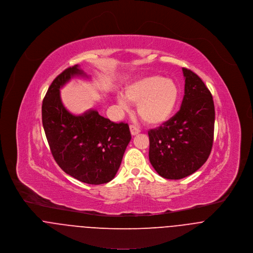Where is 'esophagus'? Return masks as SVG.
Returning <instances> with one entry per match:
<instances>
[{"label": "esophagus", "instance_id": "34e87169", "mask_svg": "<svg viewBox=\"0 0 253 253\" xmlns=\"http://www.w3.org/2000/svg\"><path fill=\"white\" fill-rule=\"evenodd\" d=\"M130 132H131L132 136H135V135H137V134L140 133V130H139V128H137L135 125H130Z\"/></svg>", "mask_w": 253, "mask_h": 253}]
</instances>
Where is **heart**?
<instances>
[{
    "label": "heart",
    "mask_w": 253,
    "mask_h": 253,
    "mask_svg": "<svg viewBox=\"0 0 253 253\" xmlns=\"http://www.w3.org/2000/svg\"><path fill=\"white\" fill-rule=\"evenodd\" d=\"M125 98L137 104L139 116L150 125H160L172 115L179 100L177 84L160 75H150L139 78L125 90ZM118 103L127 109L128 102L121 96Z\"/></svg>",
    "instance_id": "b5f03b06"
}]
</instances>
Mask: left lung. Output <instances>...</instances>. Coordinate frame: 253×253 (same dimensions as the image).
I'll use <instances>...</instances> for the list:
<instances>
[{"label": "left lung", "mask_w": 253, "mask_h": 253, "mask_svg": "<svg viewBox=\"0 0 253 253\" xmlns=\"http://www.w3.org/2000/svg\"><path fill=\"white\" fill-rule=\"evenodd\" d=\"M185 95L180 110L149 131V157L163 178L179 180L199 170L213 145L215 109L212 95L202 79L183 68Z\"/></svg>", "instance_id": "left-lung-1"}]
</instances>
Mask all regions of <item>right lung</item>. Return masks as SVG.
<instances>
[{
  "label": "right lung",
  "mask_w": 253,
  "mask_h": 253,
  "mask_svg": "<svg viewBox=\"0 0 253 253\" xmlns=\"http://www.w3.org/2000/svg\"><path fill=\"white\" fill-rule=\"evenodd\" d=\"M75 76L87 77L78 64L52 81L42 104L43 127L51 154L66 174L86 184H105L115 177L131 140L129 125L114 123L95 109L70 113L59 89Z\"/></svg>",
  "instance_id": "obj_1"
}]
</instances>
